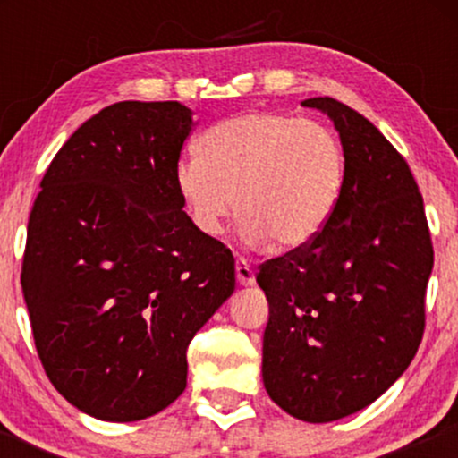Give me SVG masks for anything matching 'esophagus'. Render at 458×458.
Instances as JSON below:
<instances>
[{
  "mask_svg": "<svg viewBox=\"0 0 458 458\" xmlns=\"http://www.w3.org/2000/svg\"><path fill=\"white\" fill-rule=\"evenodd\" d=\"M236 282H239L241 286H251V284L256 282L254 269H251V267L247 265L245 259L236 260Z\"/></svg>",
  "mask_w": 458,
  "mask_h": 458,
  "instance_id": "obj_1",
  "label": "esophagus"
}]
</instances>
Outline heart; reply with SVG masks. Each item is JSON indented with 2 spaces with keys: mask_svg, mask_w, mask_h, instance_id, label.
<instances>
[{
  "mask_svg": "<svg viewBox=\"0 0 458 458\" xmlns=\"http://www.w3.org/2000/svg\"><path fill=\"white\" fill-rule=\"evenodd\" d=\"M344 150L314 120L254 112L225 120L198 141V159L174 170V189L189 224L219 236L236 208L241 239H267L295 251L318 239L338 207Z\"/></svg>",
  "mask_w": 458,
  "mask_h": 458,
  "instance_id": "b5f03b06",
  "label": "heart"
}]
</instances>
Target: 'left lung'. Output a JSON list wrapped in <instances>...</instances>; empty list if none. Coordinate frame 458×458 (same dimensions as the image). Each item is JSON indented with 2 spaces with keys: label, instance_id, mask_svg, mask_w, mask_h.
I'll return each mask as SVG.
<instances>
[{
  "label": "left lung",
  "instance_id": "1",
  "mask_svg": "<svg viewBox=\"0 0 458 458\" xmlns=\"http://www.w3.org/2000/svg\"><path fill=\"white\" fill-rule=\"evenodd\" d=\"M344 185L327 228L260 265L269 301L262 381L303 422H334L375 403L411 364L424 334L433 243L422 193L401 152L370 120L329 97Z\"/></svg>",
  "mask_w": 458,
  "mask_h": 458
}]
</instances>
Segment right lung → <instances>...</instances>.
<instances>
[{
  "label": "right lung",
  "mask_w": 458,
  "mask_h": 458,
  "mask_svg": "<svg viewBox=\"0 0 458 458\" xmlns=\"http://www.w3.org/2000/svg\"><path fill=\"white\" fill-rule=\"evenodd\" d=\"M178 101H123L79 127L30 213L23 286L54 387L135 422L187 387V346L234 293V259L189 224L174 170L193 129Z\"/></svg>",
  "instance_id": "add662e5"
}]
</instances>
